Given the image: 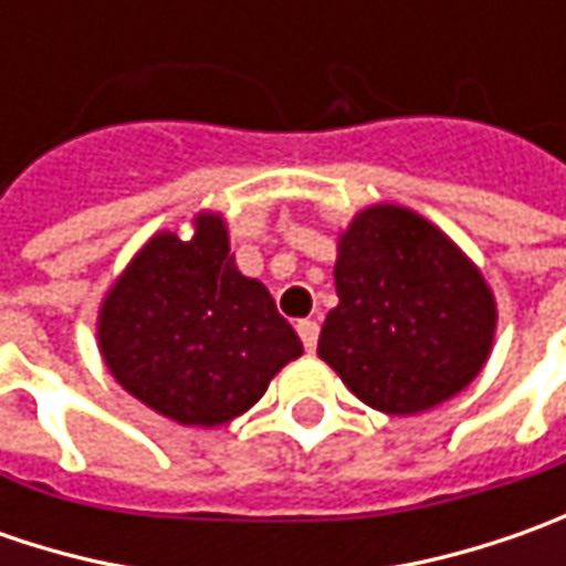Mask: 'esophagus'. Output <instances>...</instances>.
Here are the masks:
<instances>
[{"label":"esophagus","instance_id":"esophagus-1","mask_svg":"<svg viewBox=\"0 0 566 566\" xmlns=\"http://www.w3.org/2000/svg\"><path fill=\"white\" fill-rule=\"evenodd\" d=\"M295 331H298V337H302V343H305V349L312 353L317 346V334H321V327H317V321H312V317H305V321H298L295 324Z\"/></svg>","mask_w":566,"mask_h":566}]
</instances>
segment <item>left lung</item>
Masks as SVG:
<instances>
[{
    "label": "left lung",
    "instance_id": "left-lung-1",
    "mask_svg": "<svg viewBox=\"0 0 566 566\" xmlns=\"http://www.w3.org/2000/svg\"><path fill=\"white\" fill-rule=\"evenodd\" d=\"M339 305L317 356L387 416L457 397L482 371L497 308L482 271L434 223L397 205L365 207L339 235Z\"/></svg>",
    "mask_w": 566,
    "mask_h": 566
}]
</instances>
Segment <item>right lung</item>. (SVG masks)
Masks as SVG:
<instances>
[{
	"label": "right lung",
	"instance_id": "right-lung-1",
	"mask_svg": "<svg viewBox=\"0 0 566 566\" xmlns=\"http://www.w3.org/2000/svg\"><path fill=\"white\" fill-rule=\"evenodd\" d=\"M99 353L122 387L179 424H227L302 356L264 283L239 273L220 213L191 239L157 232L99 305Z\"/></svg>",
	"mask_w": 566,
	"mask_h": 566
}]
</instances>
